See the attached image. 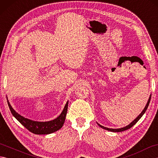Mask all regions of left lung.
Returning <instances> with one entry per match:
<instances>
[{
  "mask_svg": "<svg viewBox=\"0 0 158 158\" xmlns=\"http://www.w3.org/2000/svg\"><path fill=\"white\" fill-rule=\"evenodd\" d=\"M151 97H152V94H150V96H149V99H148V101H147V103L146 104V106H145V108H144V109L143 110V111L140 113V115H139L138 117H137L135 120H133L132 122H131L130 124H128V125H127V126H125V127H122V128L113 129V128H109V127H104V126H101V125H100V124H99V123H97V124H98V125L100 127H102V128L105 129V130H106L110 131V132H123V131H125V130H126L130 129V127H132L134 125H135V124L137 123V122H138V121H139L140 118H141V117L144 115V113H145V111L147 110V108H148V106H149V102H150V100H151Z\"/></svg>",
  "mask_w": 158,
  "mask_h": 158,
  "instance_id": "left-lung-1",
  "label": "left lung"
}]
</instances>
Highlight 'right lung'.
Here are the masks:
<instances>
[{
	"label": "right lung",
	"instance_id": "add662e5",
	"mask_svg": "<svg viewBox=\"0 0 158 158\" xmlns=\"http://www.w3.org/2000/svg\"><path fill=\"white\" fill-rule=\"evenodd\" d=\"M6 100H7L9 107L13 117L30 132L34 133L35 135H49V134L55 132L61 128L64 123L67 110H68L69 101H67L60 115L56 119L48 121V122H36V121L25 118L24 117L19 115L10 105L7 97H6Z\"/></svg>",
	"mask_w": 158,
	"mask_h": 158
}]
</instances>
